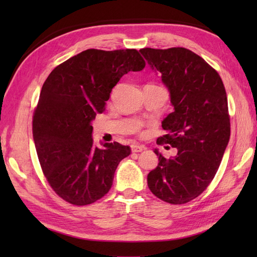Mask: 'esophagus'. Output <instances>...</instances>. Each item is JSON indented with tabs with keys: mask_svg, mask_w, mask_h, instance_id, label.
I'll use <instances>...</instances> for the list:
<instances>
[{
	"mask_svg": "<svg viewBox=\"0 0 257 257\" xmlns=\"http://www.w3.org/2000/svg\"><path fill=\"white\" fill-rule=\"evenodd\" d=\"M143 150H145L144 146H139V145H133L132 146V151L133 152H141Z\"/></svg>",
	"mask_w": 257,
	"mask_h": 257,
	"instance_id": "esophagus-1",
	"label": "esophagus"
}]
</instances>
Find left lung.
I'll list each match as a JSON object with an SVG mask.
<instances>
[{
  "instance_id": "8db88e82",
  "label": "left lung",
  "mask_w": 257,
  "mask_h": 257,
  "mask_svg": "<svg viewBox=\"0 0 257 257\" xmlns=\"http://www.w3.org/2000/svg\"><path fill=\"white\" fill-rule=\"evenodd\" d=\"M140 52L161 74L174 107L162 121L166 135L157 144L178 149L169 159L155 150L159 163L148 174V187L167 203H188L209 187L230 140L225 87L219 73L187 48L147 47Z\"/></svg>"
}]
</instances>
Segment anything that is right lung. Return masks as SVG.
<instances>
[{
  "label": "right lung",
  "mask_w": 257,
  "mask_h": 257,
  "mask_svg": "<svg viewBox=\"0 0 257 257\" xmlns=\"http://www.w3.org/2000/svg\"><path fill=\"white\" fill-rule=\"evenodd\" d=\"M146 66L137 50H87L59 64L43 84L33 114V138L42 171L59 198L88 205L110 190L114 171L130 155L118 143L98 148L91 121L105 110L112 88Z\"/></svg>",
  "instance_id": "add662e5"
}]
</instances>
